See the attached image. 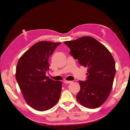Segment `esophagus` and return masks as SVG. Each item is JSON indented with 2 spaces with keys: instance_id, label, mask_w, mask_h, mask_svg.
<instances>
[{
  "instance_id": "obj_1",
  "label": "esophagus",
  "mask_w": 130,
  "mask_h": 130,
  "mask_svg": "<svg viewBox=\"0 0 130 130\" xmlns=\"http://www.w3.org/2000/svg\"><path fill=\"white\" fill-rule=\"evenodd\" d=\"M65 83H67V84H70L72 83V81H67V80H65L64 81H63Z\"/></svg>"
}]
</instances>
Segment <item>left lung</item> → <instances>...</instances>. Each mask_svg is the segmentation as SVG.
Here are the masks:
<instances>
[{"mask_svg":"<svg viewBox=\"0 0 130 130\" xmlns=\"http://www.w3.org/2000/svg\"><path fill=\"white\" fill-rule=\"evenodd\" d=\"M70 53L81 65L88 68L85 81H79L80 91L76 95L83 106L94 109L108 98L115 75V62L111 53L102 43L92 37H83L65 41Z\"/></svg>","mask_w":130,"mask_h":130,"instance_id":"obj_1","label":"left lung"}]
</instances>
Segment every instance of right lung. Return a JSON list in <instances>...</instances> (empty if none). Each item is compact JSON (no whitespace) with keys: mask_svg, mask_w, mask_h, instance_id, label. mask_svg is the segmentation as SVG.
<instances>
[{"mask_svg":"<svg viewBox=\"0 0 130 130\" xmlns=\"http://www.w3.org/2000/svg\"><path fill=\"white\" fill-rule=\"evenodd\" d=\"M61 42L40 41L35 43L19 59L15 77L28 105L39 111L53 107L60 98L62 82L46 76L49 58Z\"/></svg>","mask_w":130,"mask_h":130,"instance_id":"obj_1","label":"right lung"}]
</instances>
